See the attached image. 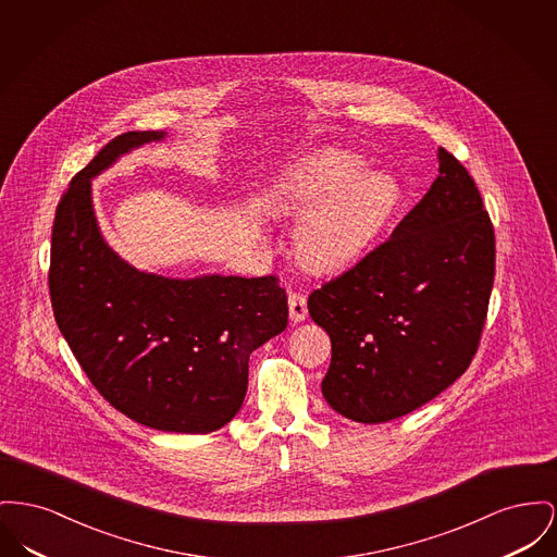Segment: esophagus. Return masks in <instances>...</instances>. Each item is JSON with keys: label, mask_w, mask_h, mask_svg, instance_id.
I'll return each instance as SVG.
<instances>
[{"label": "esophagus", "mask_w": 557, "mask_h": 557, "mask_svg": "<svg viewBox=\"0 0 557 557\" xmlns=\"http://www.w3.org/2000/svg\"><path fill=\"white\" fill-rule=\"evenodd\" d=\"M288 309H290V320L298 324L307 318V298L300 293H290L288 296Z\"/></svg>", "instance_id": "obj_1"}]
</instances>
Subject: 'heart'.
Returning a JSON list of instances; mask_svg holds the SVG:
<instances>
[{"label":"heart","instance_id":"b5f03b06","mask_svg":"<svg viewBox=\"0 0 557 557\" xmlns=\"http://www.w3.org/2000/svg\"><path fill=\"white\" fill-rule=\"evenodd\" d=\"M361 170L360 158L324 151L275 187V212L302 216L295 250L307 267L327 271L358 259L389 219L397 201L395 181L383 172Z\"/></svg>","mask_w":557,"mask_h":557}]
</instances>
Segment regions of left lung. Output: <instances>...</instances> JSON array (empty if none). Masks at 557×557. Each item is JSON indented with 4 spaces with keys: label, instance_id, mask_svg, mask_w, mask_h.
Wrapping results in <instances>:
<instances>
[{
    "label": "left lung",
    "instance_id": "8db88e82",
    "mask_svg": "<svg viewBox=\"0 0 557 557\" xmlns=\"http://www.w3.org/2000/svg\"><path fill=\"white\" fill-rule=\"evenodd\" d=\"M392 237L313 290L332 343L327 404L358 423L399 419L448 389L473 360L494 282V230L453 153Z\"/></svg>",
    "mask_w": 557,
    "mask_h": 557
}]
</instances>
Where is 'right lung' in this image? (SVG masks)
<instances>
[{"instance_id":"right-lung-1","label":"right lung","mask_w":557,"mask_h":557,"mask_svg":"<svg viewBox=\"0 0 557 557\" xmlns=\"http://www.w3.org/2000/svg\"><path fill=\"white\" fill-rule=\"evenodd\" d=\"M165 132H126L77 172L52 227L50 298L97 392L140 425L210 433L242 408L250 354L288 326L275 275L172 280L122 261L102 239L92 178Z\"/></svg>"}]
</instances>
